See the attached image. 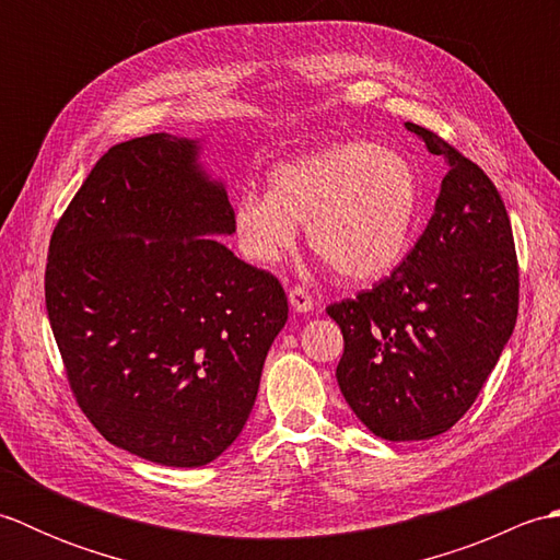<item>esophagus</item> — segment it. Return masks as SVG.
I'll use <instances>...</instances> for the list:
<instances>
[{"instance_id":"34e87169","label":"esophagus","mask_w":560,"mask_h":560,"mask_svg":"<svg viewBox=\"0 0 560 560\" xmlns=\"http://www.w3.org/2000/svg\"><path fill=\"white\" fill-rule=\"evenodd\" d=\"M289 301L295 313H311L313 311V295L307 293L303 287H293L289 291Z\"/></svg>"}]
</instances>
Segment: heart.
I'll return each mask as SVG.
<instances>
[{"label": "heart", "instance_id": "obj_1", "mask_svg": "<svg viewBox=\"0 0 560 560\" xmlns=\"http://www.w3.org/2000/svg\"><path fill=\"white\" fill-rule=\"evenodd\" d=\"M423 201L421 175L397 149L343 141L269 173V192L237 195L233 231L241 253L271 267L307 245L347 281H375L409 253Z\"/></svg>", "mask_w": 560, "mask_h": 560}]
</instances>
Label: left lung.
I'll return each mask as SVG.
<instances>
[{"label":"left lung","instance_id":"8db88e82","mask_svg":"<svg viewBox=\"0 0 560 560\" xmlns=\"http://www.w3.org/2000/svg\"><path fill=\"white\" fill-rule=\"evenodd\" d=\"M407 129L447 161L435 213L387 279L327 307L343 335L341 395L385 440L440 435L469 411L520 303L513 225L491 177L431 129Z\"/></svg>","mask_w":560,"mask_h":560}]
</instances>
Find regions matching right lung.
<instances>
[{
  "mask_svg": "<svg viewBox=\"0 0 560 560\" xmlns=\"http://www.w3.org/2000/svg\"><path fill=\"white\" fill-rule=\"evenodd\" d=\"M225 189L197 144L165 132L115 144L59 217L45 305L79 409L108 443L205 467L243 431L289 301L237 259Z\"/></svg>",
  "mask_w": 560,
  "mask_h": 560,
  "instance_id": "1",
  "label": "right lung"
}]
</instances>
